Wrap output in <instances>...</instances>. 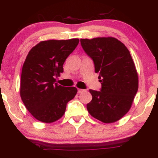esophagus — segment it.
Wrapping results in <instances>:
<instances>
[{
  "label": "esophagus",
  "mask_w": 158,
  "mask_h": 158,
  "mask_svg": "<svg viewBox=\"0 0 158 158\" xmlns=\"http://www.w3.org/2000/svg\"><path fill=\"white\" fill-rule=\"evenodd\" d=\"M84 91H85V90H83V89H78V93L79 94L82 93V92H84Z\"/></svg>",
  "instance_id": "1"
}]
</instances>
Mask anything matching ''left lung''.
Returning <instances> with one entry per match:
<instances>
[{"label": "left lung", "instance_id": "1", "mask_svg": "<svg viewBox=\"0 0 158 158\" xmlns=\"http://www.w3.org/2000/svg\"><path fill=\"white\" fill-rule=\"evenodd\" d=\"M81 48L94 61L102 87L90 90L87 109L105 123L119 120L131 108L138 90V76L130 52L115 38L80 39Z\"/></svg>", "mask_w": 158, "mask_h": 158}]
</instances>
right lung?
Listing matches in <instances>:
<instances>
[{
    "instance_id": "obj_1",
    "label": "right lung",
    "mask_w": 158,
    "mask_h": 158,
    "mask_svg": "<svg viewBox=\"0 0 158 158\" xmlns=\"http://www.w3.org/2000/svg\"><path fill=\"white\" fill-rule=\"evenodd\" d=\"M79 42L78 39L48 40L33 47L23 64L21 97L30 113L43 123H52L64 115L68 102L77 93L75 87L55 83L63 64Z\"/></svg>"
}]
</instances>
